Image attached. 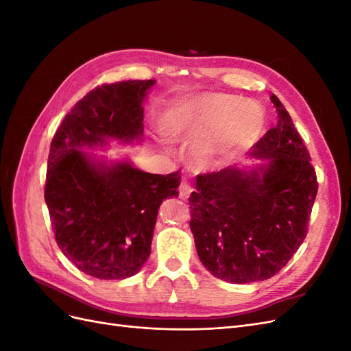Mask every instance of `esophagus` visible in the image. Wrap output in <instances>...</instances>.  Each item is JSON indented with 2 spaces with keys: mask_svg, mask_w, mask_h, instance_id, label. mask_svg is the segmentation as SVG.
<instances>
[{
  "mask_svg": "<svg viewBox=\"0 0 351 351\" xmlns=\"http://www.w3.org/2000/svg\"><path fill=\"white\" fill-rule=\"evenodd\" d=\"M193 192V187L190 186L187 182H183L182 184H180V187H178V195H180V197H182L183 200H186V199H189V196H190V193Z\"/></svg>",
  "mask_w": 351,
  "mask_h": 351,
  "instance_id": "34e87169",
  "label": "esophagus"
}]
</instances>
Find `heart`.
Returning <instances> with one entry per match:
<instances>
[{
  "instance_id": "b5f03b06",
  "label": "heart",
  "mask_w": 351,
  "mask_h": 351,
  "mask_svg": "<svg viewBox=\"0 0 351 351\" xmlns=\"http://www.w3.org/2000/svg\"><path fill=\"white\" fill-rule=\"evenodd\" d=\"M263 124V112L256 105L227 95H204L173 110L167 130L174 137H197L196 162L212 165L250 147Z\"/></svg>"
}]
</instances>
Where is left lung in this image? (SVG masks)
Here are the masks:
<instances>
[{"mask_svg":"<svg viewBox=\"0 0 351 351\" xmlns=\"http://www.w3.org/2000/svg\"><path fill=\"white\" fill-rule=\"evenodd\" d=\"M277 125L250 155L268 159L250 173L228 167L199 174L189 197L190 230L204 267L228 282L278 274L306 239L317 180L309 151L290 114L271 95Z\"/></svg>","mask_w":351,"mask_h":351,"instance_id":"obj_1","label":"left lung"}]
</instances>
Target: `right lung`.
I'll return each mask as SVG.
<instances>
[{"instance_id":"add662e5","label":"right lung","mask_w":351,"mask_h":351,"mask_svg":"<svg viewBox=\"0 0 351 351\" xmlns=\"http://www.w3.org/2000/svg\"><path fill=\"white\" fill-rule=\"evenodd\" d=\"M155 80L102 84L83 97L52 137L45 202L64 256L99 280L137 274L151 254L159 205L177 197L180 171L161 176L129 162L95 164L80 151L107 137L124 142L143 133L142 102Z\"/></svg>"}]
</instances>
